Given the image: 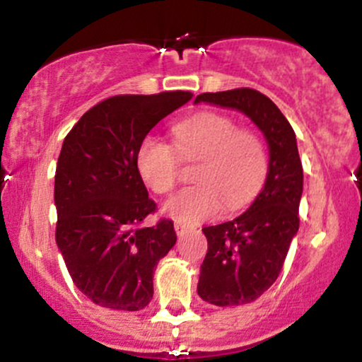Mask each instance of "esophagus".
<instances>
[{
    "instance_id": "obj_1",
    "label": "esophagus",
    "mask_w": 362,
    "mask_h": 362,
    "mask_svg": "<svg viewBox=\"0 0 362 362\" xmlns=\"http://www.w3.org/2000/svg\"><path fill=\"white\" fill-rule=\"evenodd\" d=\"M173 226H175L177 235H184L185 231H189V224H185V223H182V221H175V224H173Z\"/></svg>"
}]
</instances>
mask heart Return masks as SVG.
<instances>
[{
    "mask_svg": "<svg viewBox=\"0 0 362 362\" xmlns=\"http://www.w3.org/2000/svg\"><path fill=\"white\" fill-rule=\"evenodd\" d=\"M175 146L148 136L141 141L136 167L155 194H168L180 177L182 160H201L195 182L173 195L165 213L177 221L197 223L223 209L243 207L267 175V148L252 129H242L226 114L201 112L173 126Z\"/></svg>",
    "mask_w": 362,
    "mask_h": 362,
    "instance_id": "b5f03b06",
    "label": "heart"
}]
</instances>
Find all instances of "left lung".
I'll list each match as a JSON object with an SVG mask.
<instances>
[{
    "mask_svg": "<svg viewBox=\"0 0 362 362\" xmlns=\"http://www.w3.org/2000/svg\"><path fill=\"white\" fill-rule=\"evenodd\" d=\"M230 107L248 115L269 144V173L253 204L231 221L202 228L207 253L197 293L216 306H240L260 298L279 277L300 228L303 167L296 134L271 98L253 88L201 93L195 103Z\"/></svg>",
    "mask_w": 362,
    "mask_h": 362,
    "instance_id": "obj_1",
    "label": "left lung"
}]
</instances>
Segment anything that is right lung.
Here are the masks:
<instances>
[{
	"instance_id": "add662e5",
	"label": "right lung",
	"mask_w": 362,
	"mask_h": 362,
	"mask_svg": "<svg viewBox=\"0 0 362 362\" xmlns=\"http://www.w3.org/2000/svg\"><path fill=\"white\" fill-rule=\"evenodd\" d=\"M190 91L115 95L91 107L62 143L54 182L56 242L69 276L95 305L138 311L153 298V272L177 242L173 221L143 226L156 204L136 155Z\"/></svg>"
}]
</instances>
